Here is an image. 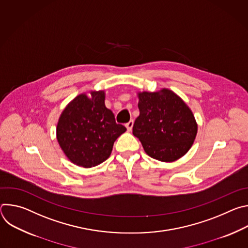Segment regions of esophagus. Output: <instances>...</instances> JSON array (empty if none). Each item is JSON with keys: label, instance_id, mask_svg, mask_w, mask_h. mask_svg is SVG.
Wrapping results in <instances>:
<instances>
[{"label": "esophagus", "instance_id": "34e87169", "mask_svg": "<svg viewBox=\"0 0 248 248\" xmlns=\"http://www.w3.org/2000/svg\"><path fill=\"white\" fill-rule=\"evenodd\" d=\"M132 126H133V121H132V120L129 121L127 124H125V127H126V129H127L128 131H130V130L132 129Z\"/></svg>", "mask_w": 248, "mask_h": 248}]
</instances>
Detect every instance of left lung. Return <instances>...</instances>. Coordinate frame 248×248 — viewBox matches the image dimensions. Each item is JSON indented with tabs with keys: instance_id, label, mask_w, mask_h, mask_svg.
<instances>
[{
	"instance_id": "8db88e82",
	"label": "left lung",
	"mask_w": 248,
	"mask_h": 248,
	"mask_svg": "<svg viewBox=\"0 0 248 248\" xmlns=\"http://www.w3.org/2000/svg\"><path fill=\"white\" fill-rule=\"evenodd\" d=\"M139 116L132 133L148 156L161 162H173L191 148L197 123L186 102L173 91L138 92Z\"/></svg>"
}]
</instances>
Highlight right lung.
<instances>
[{"mask_svg": "<svg viewBox=\"0 0 248 248\" xmlns=\"http://www.w3.org/2000/svg\"><path fill=\"white\" fill-rule=\"evenodd\" d=\"M125 130L106 108L105 91H90L66 105L57 124V139L70 162L92 168L110 157L114 142Z\"/></svg>", "mask_w": 248, "mask_h": 248, "instance_id": "right-lung-1", "label": "right lung"}]
</instances>
